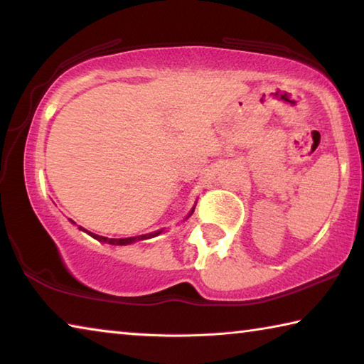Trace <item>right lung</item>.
Instances as JSON below:
<instances>
[{"instance_id": "add662e5", "label": "right lung", "mask_w": 364, "mask_h": 364, "mask_svg": "<svg viewBox=\"0 0 364 364\" xmlns=\"http://www.w3.org/2000/svg\"><path fill=\"white\" fill-rule=\"evenodd\" d=\"M193 212H194V207H193V210L189 212V215L188 217H191V215H193ZM186 217V218H188ZM72 221V220H70ZM73 223V221H72ZM80 230L82 231H86V230H83L82 226H78ZM90 234L91 237H95V239H97V241H101V242H107V244H112V245H128V244H133V242H136V241H143V239H151V237H156V236H159L160 232H162V230H159V231H156V232H149V234H143V236H134V237H120V239H114V237H104V236H97V234H95V232H90V231H86Z\"/></svg>"}]
</instances>
